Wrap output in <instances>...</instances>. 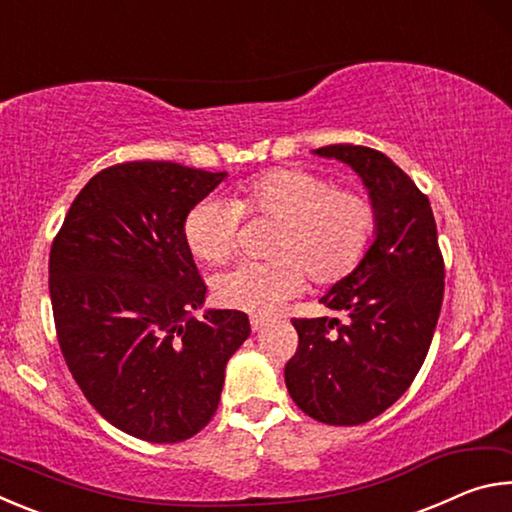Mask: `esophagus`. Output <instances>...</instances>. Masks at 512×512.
Listing matches in <instances>:
<instances>
[{
  "label": "esophagus",
  "mask_w": 512,
  "mask_h": 512,
  "mask_svg": "<svg viewBox=\"0 0 512 512\" xmlns=\"http://www.w3.org/2000/svg\"><path fill=\"white\" fill-rule=\"evenodd\" d=\"M266 325H268V323H266L264 318H257V316L250 318V329H253V332H262V329H264Z\"/></svg>",
  "instance_id": "1"
}]
</instances>
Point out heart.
Returning <instances> with one entry per match:
<instances>
[{
    "mask_svg": "<svg viewBox=\"0 0 512 512\" xmlns=\"http://www.w3.org/2000/svg\"><path fill=\"white\" fill-rule=\"evenodd\" d=\"M241 214L277 221L268 244L273 259L241 264L214 277L219 305L271 316L305 289L348 277L377 235V207L357 187H336L318 171L282 167L255 173L239 185L235 201L207 196L185 216L183 235L194 257L225 264L235 255Z\"/></svg>",
    "mask_w": 512,
    "mask_h": 512,
    "instance_id": "obj_1",
    "label": "heart"
}]
</instances>
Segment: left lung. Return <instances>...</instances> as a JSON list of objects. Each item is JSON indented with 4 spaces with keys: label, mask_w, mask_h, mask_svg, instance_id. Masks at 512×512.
<instances>
[{
    "label": "left lung",
    "mask_w": 512,
    "mask_h": 512,
    "mask_svg": "<svg viewBox=\"0 0 512 512\" xmlns=\"http://www.w3.org/2000/svg\"><path fill=\"white\" fill-rule=\"evenodd\" d=\"M314 153L361 178L377 207V235L361 264L320 298L345 323L291 320L300 343L284 381L309 418L352 427L400 400L422 368L443 307L445 264L429 198L391 158L354 144Z\"/></svg>",
    "instance_id": "left-lung-1"
}]
</instances>
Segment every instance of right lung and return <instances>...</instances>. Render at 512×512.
<instances>
[{"label":"right lung","mask_w":512,"mask_h":512,"mask_svg":"<svg viewBox=\"0 0 512 512\" xmlns=\"http://www.w3.org/2000/svg\"><path fill=\"white\" fill-rule=\"evenodd\" d=\"M228 176L126 162L90 178L49 253L60 352L112 427L149 443L196 436L216 413L225 366L250 336L244 311L207 309L183 225Z\"/></svg>","instance_id":"1"}]
</instances>
